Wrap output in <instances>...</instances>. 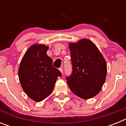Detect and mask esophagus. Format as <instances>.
<instances>
[{
	"label": "esophagus",
	"mask_w": 126,
	"mask_h": 126,
	"mask_svg": "<svg viewBox=\"0 0 126 126\" xmlns=\"http://www.w3.org/2000/svg\"><path fill=\"white\" fill-rule=\"evenodd\" d=\"M59 71H61V73H63V68H62V67H61V68H59Z\"/></svg>",
	"instance_id": "obj_1"
}]
</instances>
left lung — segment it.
<instances>
[{
    "mask_svg": "<svg viewBox=\"0 0 126 126\" xmlns=\"http://www.w3.org/2000/svg\"><path fill=\"white\" fill-rule=\"evenodd\" d=\"M73 71L66 77L73 93L87 100L100 92L107 75V64L96 46L88 39L69 44Z\"/></svg>",
    "mask_w": 126,
    "mask_h": 126,
    "instance_id": "obj_1",
    "label": "left lung"
}]
</instances>
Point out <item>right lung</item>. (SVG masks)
Wrapping results in <instances>:
<instances>
[{"instance_id": "1", "label": "right lung", "mask_w": 126, "mask_h": 126, "mask_svg": "<svg viewBox=\"0 0 126 126\" xmlns=\"http://www.w3.org/2000/svg\"><path fill=\"white\" fill-rule=\"evenodd\" d=\"M48 47L34 44L24 53L18 70L20 83L24 92L35 102H41L53 92L58 76L62 74L52 65L47 55Z\"/></svg>"}]
</instances>
